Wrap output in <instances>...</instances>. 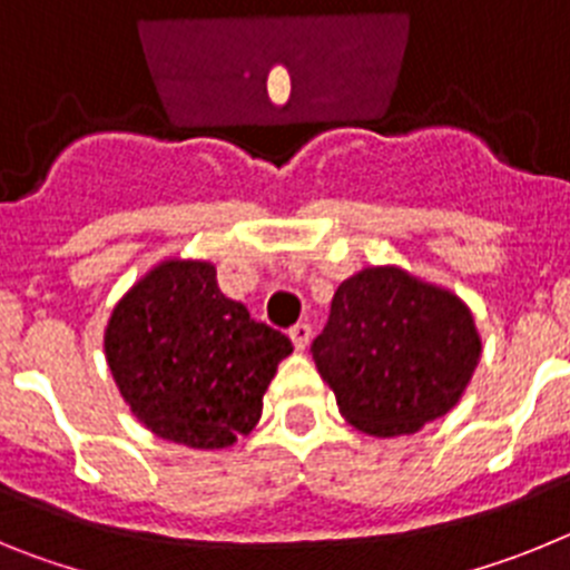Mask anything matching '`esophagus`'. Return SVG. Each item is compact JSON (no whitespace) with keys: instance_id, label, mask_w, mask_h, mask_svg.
<instances>
[{"instance_id":"esophagus-1","label":"esophagus","mask_w":570,"mask_h":570,"mask_svg":"<svg viewBox=\"0 0 570 570\" xmlns=\"http://www.w3.org/2000/svg\"><path fill=\"white\" fill-rule=\"evenodd\" d=\"M288 336H291V342H294L296 351H305L311 342V325L308 322H296L294 328L288 331Z\"/></svg>"}]
</instances>
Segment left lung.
Instances as JSON below:
<instances>
[{
  "mask_svg": "<svg viewBox=\"0 0 570 570\" xmlns=\"http://www.w3.org/2000/svg\"><path fill=\"white\" fill-rule=\"evenodd\" d=\"M311 351L345 422L394 440L454 411L482 336L451 288L400 265H367L336 288Z\"/></svg>",
  "mask_w": 570,
  "mask_h": 570,
  "instance_id": "left-lung-1",
  "label": "left lung"
}]
</instances>
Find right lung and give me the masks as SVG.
<instances>
[{"label": "right lung", "instance_id": "obj_1", "mask_svg": "<svg viewBox=\"0 0 570 570\" xmlns=\"http://www.w3.org/2000/svg\"><path fill=\"white\" fill-rule=\"evenodd\" d=\"M105 360L130 414L194 451L230 448L262 416L291 340L216 285L210 259H159L114 305Z\"/></svg>", "mask_w": 570, "mask_h": 570}]
</instances>
